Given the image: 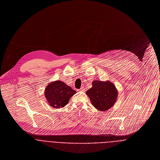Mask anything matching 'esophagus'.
Instances as JSON below:
<instances>
[{
    "label": "esophagus",
    "mask_w": 160,
    "mask_h": 160,
    "mask_svg": "<svg viewBox=\"0 0 160 160\" xmlns=\"http://www.w3.org/2000/svg\"><path fill=\"white\" fill-rule=\"evenodd\" d=\"M78 91H84V88H83V87H82V88H81L79 89H78Z\"/></svg>",
    "instance_id": "obj_1"
}]
</instances>
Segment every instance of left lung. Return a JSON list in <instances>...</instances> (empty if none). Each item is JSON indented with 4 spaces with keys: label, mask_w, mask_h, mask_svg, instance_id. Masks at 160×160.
Instances as JSON below:
<instances>
[{
    "label": "left lung",
    "mask_w": 160,
    "mask_h": 160,
    "mask_svg": "<svg viewBox=\"0 0 160 160\" xmlns=\"http://www.w3.org/2000/svg\"><path fill=\"white\" fill-rule=\"evenodd\" d=\"M92 84V88L86 92L92 104L101 111L109 109L118 98V92L114 84L109 81H94Z\"/></svg>",
    "instance_id": "obj_1"
}]
</instances>
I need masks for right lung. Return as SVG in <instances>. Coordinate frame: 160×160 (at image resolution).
Segmentation results:
<instances>
[{"label": "right lung", "mask_w": 160, "mask_h": 160, "mask_svg": "<svg viewBox=\"0 0 160 160\" xmlns=\"http://www.w3.org/2000/svg\"><path fill=\"white\" fill-rule=\"evenodd\" d=\"M76 93V91L59 80L50 82L44 91L48 104L57 109L68 104L70 98Z\"/></svg>", "instance_id": "right-lung-1"}]
</instances>
